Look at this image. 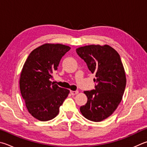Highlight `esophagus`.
<instances>
[{"label":"esophagus","instance_id":"1","mask_svg":"<svg viewBox=\"0 0 147 147\" xmlns=\"http://www.w3.org/2000/svg\"><path fill=\"white\" fill-rule=\"evenodd\" d=\"M70 93L71 95H76L78 93V90H75V91H74V90H70Z\"/></svg>","mask_w":147,"mask_h":147}]
</instances>
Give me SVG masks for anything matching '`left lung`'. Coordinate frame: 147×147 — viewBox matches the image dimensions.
Returning a JSON list of instances; mask_svg holds the SVG:
<instances>
[{"instance_id": "obj_1", "label": "left lung", "mask_w": 147, "mask_h": 147, "mask_svg": "<svg viewBox=\"0 0 147 147\" xmlns=\"http://www.w3.org/2000/svg\"><path fill=\"white\" fill-rule=\"evenodd\" d=\"M76 51L96 77L95 89L84 92L88 100L80 110L87 119L101 121L115 111L125 91L126 76L120 56L109 45H89Z\"/></svg>"}]
</instances>
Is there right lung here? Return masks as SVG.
Wrapping results in <instances>:
<instances>
[{
  "label": "right lung",
  "instance_id": "1",
  "mask_svg": "<svg viewBox=\"0 0 147 147\" xmlns=\"http://www.w3.org/2000/svg\"><path fill=\"white\" fill-rule=\"evenodd\" d=\"M70 49L60 44H45L32 51L24 64L20 92L29 114L40 121L55 118L69 94V90L51 80L61 58Z\"/></svg>",
  "mask_w": 147,
  "mask_h": 147
}]
</instances>
